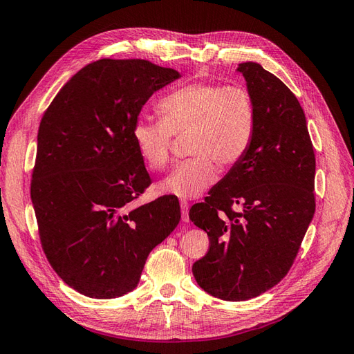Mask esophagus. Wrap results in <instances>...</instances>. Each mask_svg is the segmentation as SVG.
Segmentation results:
<instances>
[{
  "mask_svg": "<svg viewBox=\"0 0 354 354\" xmlns=\"http://www.w3.org/2000/svg\"><path fill=\"white\" fill-rule=\"evenodd\" d=\"M180 207H181V218L187 223L189 221V202L183 199L180 202Z\"/></svg>",
  "mask_w": 354,
  "mask_h": 354,
  "instance_id": "esophagus-1",
  "label": "esophagus"
}]
</instances>
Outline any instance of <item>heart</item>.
I'll return each mask as SVG.
<instances>
[{"label":"heart","mask_w":354,"mask_h":354,"mask_svg":"<svg viewBox=\"0 0 354 354\" xmlns=\"http://www.w3.org/2000/svg\"><path fill=\"white\" fill-rule=\"evenodd\" d=\"M162 120L137 118L133 138L146 165L162 169L174 136L187 137L181 162L159 183L160 192L181 199L198 198L217 178V167H236L250 152L257 128L252 94L241 85L194 82L168 93L158 103Z\"/></svg>","instance_id":"heart-1"}]
</instances>
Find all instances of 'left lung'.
I'll use <instances>...</instances> for the list:
<instances>
[{
	"mask_svg": "<svg viewBox=\"0 0 354 354\" xmlns=\"http://www.w3.org/2000/svg\"><path fill=\"white\" fill-rule=\"evenodd\" d=\"M238 72L255 102L252 145L189 211L209 238L192 272L203 291L226 301L259 297L283 279L316 208V159L299 102L259 63H241Z\"/></svg>",
	"mask_w": 354,
	"mask_h": 354,
	"instance_id": "left-lung-1",
	"label": "left lung"
}]
</instances>
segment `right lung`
<instances>
[{
  "label": "right lung",
  "mask_w": 354,
  "mask_h": 354,
  "mask_svg": "<svg viewBox=\"0 0 354 354\" xmlns=\"http://www.w3.org/2000/svg\"><path fill=\"white\" fill-rule=\"evenodd\" d=\"M181 75L140 59H102L63 85L42 116L30 183L39 239L60 279L90 298L131 292L147 255L180 221L178 199L136 207L151 186L133 125Z\"/></svg>",
  "instance_id": "right-lung-1"
}]
</instances>
